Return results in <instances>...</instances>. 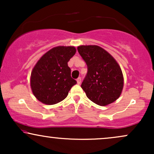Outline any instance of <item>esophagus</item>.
I'll return each instance as SVG.
<instances>
[{
	"label": "esophagus",
	"mask_w": 154,
	"mask_h": 154,
	"mask_svg": "<svg viewBox=\"0 0 154 154\" xmlns=\"http://www.w3.org/2000/svg\"><path fill=\"white\" fill-rule=\"evenodd\" d=\"M77 84L78 85H79L81 83V78L80 77H78V78L77 79Z\"/></svg>",
	"instance_id": "esophagus-1"
}]
</instances>
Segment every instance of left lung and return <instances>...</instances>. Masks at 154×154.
<instances>
[{
  "mask_svg": "<svg viewBox=\"0 0 154 154\" xmlns=\"http://www.w3.org/2000/svg\"><path fill=\"white\" fill-rule=\"evenodd\" d=\"M77 51L88 66L81 85L88 98L99 106L115 101L124 85L122 72L116 60L98 45H81Z\"/></svg>",
  "mask_w": 154,
  "mask_h": 154,
  "instance_id": "8db88e82",
  "label": "left lung"
}]
</instances>
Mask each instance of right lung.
I'll return each instance as SVG.
<instances>
[{
	"instance_id": "add662e5",
	"label": "right lung",
	"mask_w": 154,
	"mask_h": 154,
	"mask_svg": "<svg viewBox=\"0 0 154 154\" xmlns=\"http://www.w3.org/2000/svg\"><path fill=\"white\" fill-rule=\"evenodd\" d=\"M73 46H58L40 58L31 73L33 94L42 103L53 105L66 98L77 81L71 77L68 61L75 54Z\"/></svg>"
}]
</instances>
